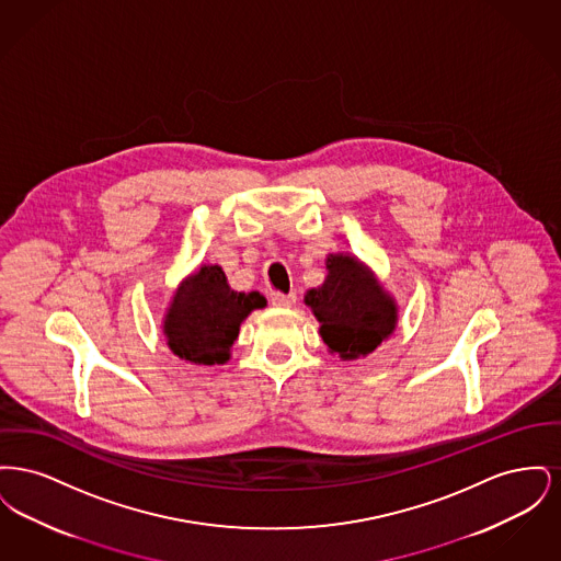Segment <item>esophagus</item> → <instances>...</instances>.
Here are the masks:
<instances>
[{
  "instance_id": "obj_1",
  "label": "esophagus",
  "mask_w": 561,
  "mask_h": 561,
  "mask_svg": "<svg viewBox=\"0 0 561 561\" xmlns=\"http://www.w3.org/2000/svg\"><path fill=\"white\" fill-rule=\"evenodd\" d=\"M271 302L275 307H279V309H290V307L296 305V294L273 293L271 294Z\"/></svg>"
}]
</instances>
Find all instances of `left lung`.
I'll return each mask as SVG.
<instances>
[{
  "label": "left lung",
  "instance_id": "obj_1",
  "mask_svg": "<svg viewBox=\"0 0 561 561\" xmlns=\"http://www.w3.org/2000/svg\"><path fill=\"white\" fill-rule=\"evenodd\" d=\"M325 268L323 284L305 293V305L320 321L328 353L343 362L362 359L393 336L398 302L373 268L348 252L328 254Z\"/></svg>",
  "mask_w": 561,
  "mask_h": 561
}]
</instances>
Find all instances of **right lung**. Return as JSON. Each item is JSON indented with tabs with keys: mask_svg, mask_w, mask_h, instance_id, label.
Instances as JSON below:
<instances>
[{
	"mask_svg": "<svg viewBox=\"0 0 561 561\" xmlns=\"http://www.w3.org/2000/svg\"><path fill=\"white\" fill-rule=\"evenodd\" d=\"M261 293H236L222 267L202 265L172 294L161 332L168 348L195 366L227 364L240 325L254 309H265Z\"/></svg>",
	"mask_w": 561,
	"mask_h": 561,
	"instance_id": "obj_1",
	"label": "right lung"
}]
</instances>
